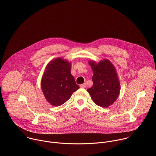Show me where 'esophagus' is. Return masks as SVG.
Segmentation results:
<instances>
[{
	"mask_svg": "<svg viewBox=\"0 0 156 156\" xmlns=\"http://www.w3.org/2000/svg\"><path fill=\"white\" fill-rule=\"evenodd\" d=\"M80 87H81V88H85V87H86V83H83V84H80Z\"/></svg>",
	"mask_w": 156,
	"mask_h": 156,
	"instance_id": "34e87169",
	"label": "esophagus"
}]
</instances>
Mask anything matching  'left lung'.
Returning a JSON list of instances; mask_svg holds the SVG:
<instances>
[{
  "label": "left lung",
  "instance_id": "8db88e82",
  "mask_svg": "<svg viewBox=\"0 0 156 156\" xmlns=\"http://www.w3.org/2000/svg\"><path fill=\"white\" fill-rule=\"evenodd\" d=\"M93 70V86L87 89L94 103L107 108L112 105L119 96L120 83L115 68L109 60L96 64L89 61Z\"/></svg>",
  "mask_w": 156,
  "mask_h": 156
}]
</instances>
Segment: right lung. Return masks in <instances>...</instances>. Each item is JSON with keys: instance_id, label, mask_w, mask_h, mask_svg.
<instances>
[{"instance_id": "right-lung-1", "label": "right lung", "mask_w": 156, "mask_h": 156, "mask_svg": "<svg viewBox=\"0 0 156 156\" xmlns=\"http://www.w3.org/2000/svg\"><path fill=\"white\" fill-rule=\"evenodd\" d=\"M70 63L62 58L51 61L41 79V89L46 100L54 107L66 102L80 88L70 72Z\"/></svg>"}]
</instances>
